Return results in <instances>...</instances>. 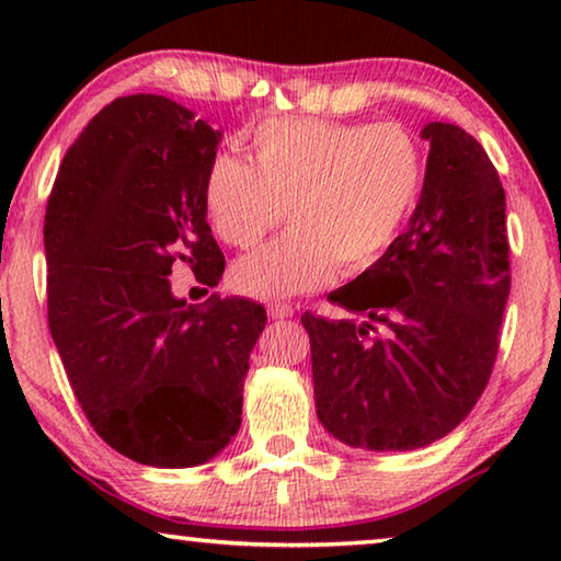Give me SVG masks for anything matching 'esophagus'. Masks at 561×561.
Masks as SVG:
<instances>
[{
	"label": "esophagus",
	"instance_id": "esophagus-1",
	"mask_svg": "<svg viewBox=\"0 0 561 561\" xmlns=\"http://www.w3.org/2000/svg\"><path fill=\"white\" fill-rule=\"evenodd\" d=\"M267 314L272 317V319H289V317H294V307H289V304H270L267 307Z\"/></svg>",
	"mask_w": 561,
	"mask_h": 561
}]
</instances>
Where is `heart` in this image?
Wrapping results in <instances>:
<instances>
[{
    "label": "heart",
    "instance_id": "b5f03b06",
    "mask_svg": "<svg viewBox=\"0 0 561 561\" xmlns=\"http://www.w3.org/2000/svg\"><path fill=\"white\" fill-rule=\"evenodd\" d=\"M252 158L220 150L205 170V207L227 244L250 250L287 217L291 230L247 254L234 287L289 299L360 274L383 257L421 197L425 160L401 123L270 118L252 133Z\"/></svg>",
    "mask_w": 561,
    "mask_h": 561
}]
</instances>
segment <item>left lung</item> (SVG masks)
Instances as JSON below:
<instances>
[{
    "label": "left lung",
    "instance_id": "left-lung-1",
    "mask_svg": "<svg viewBox=\"0 0 561 561\" xmlns=\"http://www.w3.org/2000/svg\"><path fill=\"white\" fill-rule=\"evenodd\" d=\"M423 193L374 267L331 294L356 319L304 314L324 428L351 448L415 450L485 391L510 297L505 190L482 146L428 123Z\"/></svg>",
    "mask_w": 561,
    "mask_h": 561
}]
</instances>
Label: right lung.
Segmentation results:
<instances>
[{
  "mask_svg": "<svg viewBox=\"0 0 561 561\" xmlns=\"http://www.w3.org/2000/svg\"><path fill=\"white\" fill-rule=\"evenodd\" d=\"M220 138L165 96L116 99L66 150L46 205L49 331L76 401L113 450L153 468L232 440L267 324L250 299L170 291L178 260L207 287L225 272L203 195Z\"/></svg>",
  "mask_w": 561,
  "mask_h": 561,
  "instance_id": "obj_1",
  "label": "right lung"
}]
</instances>
